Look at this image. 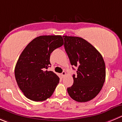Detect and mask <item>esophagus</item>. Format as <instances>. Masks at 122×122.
<instances>
[{
    "mask_svg": "<svg viewBox=\"0 0 122 122\" xmlns=\"http://www.w3.org/2000/svg\"><path fill=\"white\" fill-rule=\"evenodd\" d=\"M61 75H62V77H64V76H65V75H66V72H65L63 71V72L62 73V74H61Z\"/></svg>",
    "mask_w": 122,
    "mask_h": 122,
    "instance_id": "obj_1",
    "label": "esophagus"
}]
</instances>
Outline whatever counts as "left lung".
Returning <instances> with one entry per match:
<instances>
[{
  "label": "left lung",
  "mask_w": 122,
  "mask_h": 122,
  "mask_svg": "<svg viewBox=\"0 0 122 122\" xmlns=\"http://www.w3.org/2000/svg\"><path fill=\"white\" fill-rule=\"evenodd\" d=\"M63 37L71 64L77 68V75H73V85L67 91L76 101H89L100 92L105 82L104 59L101 53L85 39L76 36Z\"/></svg>",
  "instance_id": "1"
}]
</instances>
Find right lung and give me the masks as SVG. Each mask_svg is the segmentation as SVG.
Returning a JSON list of instances; mask_svg holds the SVG:
<instances>
[{
	"mask_svg": "<svg viewBox=\"0 0 122 122\" xmlns=\"http://www.w3.org/2000/svg\"><path fill=\"white\" fill-rule=\"evenodd\" d=\"M63 44L60 35L39 36L27 45L20 56L15 68L17 84L26 98L43 101L51 97L59 83V78L50 66V54Z\"/></svg>",
	"mask_w": 122,
	"mask_h": 122,
	"instance_id": "obj_1",
	"label": "right lung"
}]
</instances>
